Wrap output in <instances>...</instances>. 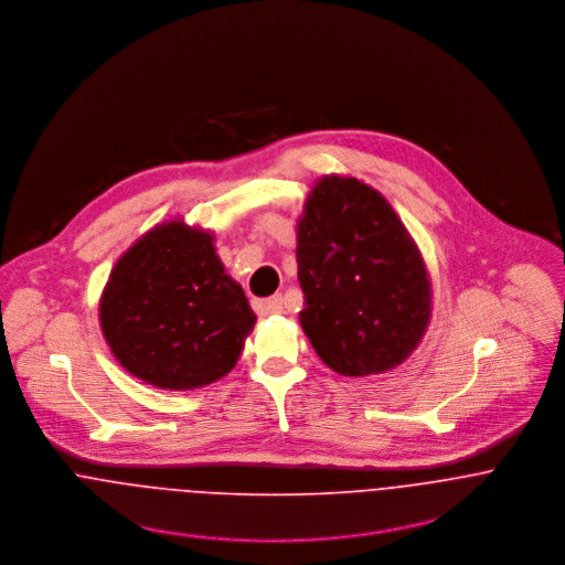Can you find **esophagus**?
<instances>
[{
	"label": "esophagus",
	"mask_w": 565,
	"mask_h": 565,
	"mask_svg": "<svg viewBox=\"0 0 565 565\" xmlns=\"http://www.w3.org/2000/svg\"><path fill=\"white\" fill-rule=\"evenodd\" d=\"M255 312L262 313V316L284 312V299H281V295H275V297L255 301Z\"/></svg>",
	"instance_id": "esophagus-1"
}]
</instances>
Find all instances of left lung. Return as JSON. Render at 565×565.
Returning a JSON list of instances; mask_svg holds the SVG:
<instances>
[{"instance_id": "1", "label": "left lung", "mask_w": 565, "mask_h": 565, "mask_svg": "<svg viewBox=\"0 0 565 565\" xmlns=\"http://www.w3.org/2000/svg\"><path fill=\"white\" fill-rule=\"evenodd\" d=\"M306 308L318 358L344 376L379 375L409 358L431 316V281L392 205L355 178L316 182L297 225Z\"/></svg>"}]
</instances>
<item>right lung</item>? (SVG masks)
I'll return each mask as SVG.
<instances>
[{"instance_id": "obj_1", "label": "right lung", "mask_w": 565, "mask_h": 565, "mask_svg": "<svg viewBox=\"0 0 565 565\" xmlns=\"http://www.w3.org/2000/svg\"><path fill=\"white\" fill-rule=\"evenodd\" d=\"M210 232L171 221L115 264L99 303L119 364L149 385L194 390L227 375L252 333L245 290L214 252Z\"/></svg>"}]
</instances>
